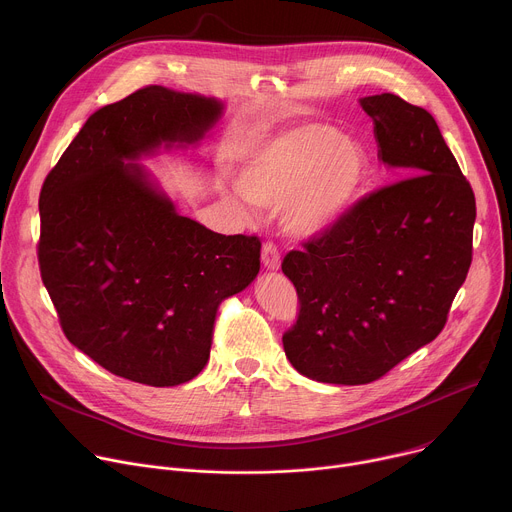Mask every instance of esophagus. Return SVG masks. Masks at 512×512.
Returning a JSON list of instances; mask_svg holds the SVG:
<instances>
[{
  "label": "esophagus",
  "mask_w": 512,
  "mask_h": 512,
  "mask_svg": "<svg viewBox=\"0 0 512 512\" xmlns=\"http://www.w3.org/2000/svg\"><path fill=\"white\" fill-rule=\"evenodd\" d=\"M262 264L268 270H278L280 268V252H278L274 242H266L262 246Z\"/></svg>",
  "instance_id": "34e87169"
}]
</instances>
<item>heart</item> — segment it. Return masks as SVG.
Segmentation results:
<instances>
[{"label":"heart","instance_id":"heart-1","mask_svg":"<svg viewBox=\"0 0 512 512\" xmlns=\"http://www.w3.org/2000/svg\"><path fill=\"white\" fill-rule=\"evenodd\" d=\"M365 177V155L323 125H306L262 147L238 173L242 195L260 210L284 206L294 234H317L337 224Z\"/></svg>","mask_w":512,"mask_h":512}]
</instances>
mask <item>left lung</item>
Listing matches in <instances>:
<instances>
[{
  "label": "left lung",
  "mask_w": 512,
  "mask_h": 512,
  "mask_svg": "<svg viewBox=\"0 0 512 512\" xmlns=\"http://www.w3.org/2000/svg\"><path fill=\"white\" fill-rule=\"evenodd\" d=\"M361 107L379 159L405 177L282 260L298 294L284 353L298 373L337 385L371 383L442 333L476 220L474 191L426 109L391 92Z\"/></svg>",
  "instance_id": "8db88e82"
}]
</instances>
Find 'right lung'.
<instances>
[{"instance_id": "1", "label": "right lung", "mask_w": 512, "mask_h": 512, "mask_svg": "<svg viewBox=\"0 0 512 512\" xmlns=\"http://www.w3.org/2000/svg\"><path fill=\"white\" fill-rule=\"evenodd\" d=\"M222 115L214 98L145 86L102 107L46 175L38 264L66 339L113 375L169 387L210 359L224 298L260 270L258 236L185 216L139 163L195 143Z\"/></svg>"}]
</instances>
